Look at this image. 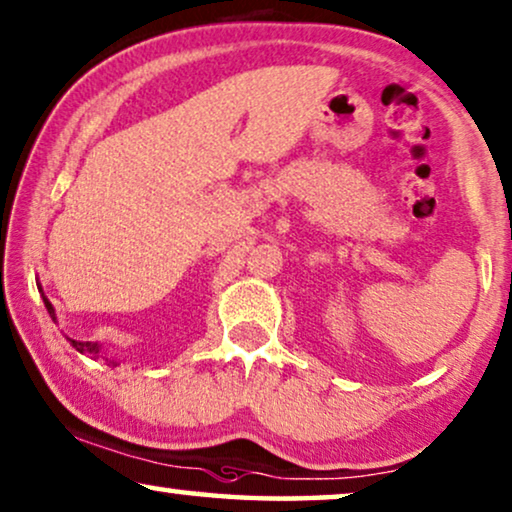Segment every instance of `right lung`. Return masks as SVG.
Returning <instances> with one entry per match:
<instances>
[{
  "label": "right lung",
  "instance_id": "right-lung-1",
  "mask_svg": "<svg viewBox=\"0 0 512 512\" xmlns=\"http://www.w3.org/2000/svg\"><path fill=\"white\" fill-rule=\"evenodd\" d=\"M43 305H46L48 314L53 316V321H55V309H53V305H50V302H48L46 295H43ZM71 344L76 346V351H80V353H90V355H94V358H96V355H99V344H92V342H73V339H71ZM108 365H115V362L108 360Z\"/></svg>",
  "mask_w": 512,
  "mask_h": 512
}]
</instances>
